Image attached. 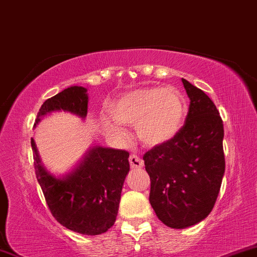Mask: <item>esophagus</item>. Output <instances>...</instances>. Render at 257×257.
I'll return each instance as SVG.
<instances>
[{"label":"esophagus","instance_id":"obj_1","mask_svg":"<svg viewBox=\"0 0 257 257\" xmlns=\"http://www.w3.org/2000/svg\"><path fill=\"white\" fill-rule=\"evenodd\" d=\"M129 163H131V167L133 169H140V168H143L144 166L143 159L137 155H132L131 157H129Z\"/></svg>","mask_w":257,"mask_h":257}]
</instances>
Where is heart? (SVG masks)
Segmentation results:
<instances>
[{
	"label": "heart",
	"mask_w": 257,
	"mask_h": 257,
	"mask_svg": "<svg viewBox=\"0 0 257 257\" xmlns=\"http://www.w3.org/2000/svg\"><path fill=\"white\" fill-rule=\"evenodd\" d=\"M116 122L104 119L106 128L119 138H125L123 126L134 125L144 145L158 146L176 137L184 123L187 106L184 95L174 87H152L129 90L108 106ZM117 121L119 122L116 123Z\"/></svg>",
	"instance_id": "b5f03b06"
}]
</instances>
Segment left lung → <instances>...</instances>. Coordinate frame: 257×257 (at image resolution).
Segmentation results:
<instances>
[{"label": "left lung", "instance_id": "left-lung-1", "mask_svg": "<svg viewBox=\"0 0 257 257\" xmlns=\"http://www.w3.org/2000/svg\"><path fill=\"white\" fill-rule=\"evenodd\" d=\"M190 107L176 137L145 153L150 203L172 228L200 222L213 210L225 174L223 123L211 99L182 78Z\"/></svg>", "mask_w": 257, "mask_h": 257}]
</instances>
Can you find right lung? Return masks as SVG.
Returning <instances> with one entry per match:
<instances>
[{"mask_svg":"<svg viewBox=\"0 0 257 257\" xmlns=\"http://www.w3.org/2000/svg\"><path fill=\"white\" fill-rule=\"evenodd\" d=\"M88 100L87 88H66L43 102L35 126L53 112H70L84 119ZM31 147L37 181L49 210L59 223L85 235L101 234L113 226L123 184L131 169L128 152L93 146L70 172L54 175L41 161L34 138Z\"/></svg>","mask_w":257,"mask_h":257,"instance_id":"right-lung-1","label":"right lung"}]
</instances>
